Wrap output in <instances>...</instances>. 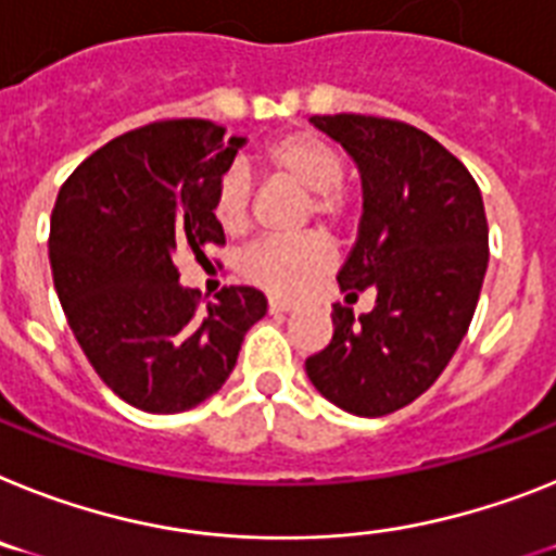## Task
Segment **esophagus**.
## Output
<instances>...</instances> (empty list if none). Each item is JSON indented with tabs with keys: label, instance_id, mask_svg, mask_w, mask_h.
Segmentation results:
<instances>
[{
	"label": "esophagus",
	"instance_id": "34e87169",
	"mask_svg": "<svg viewBox=\"0 0 556 556\" xmlns=\"http://www.w3.org/2000/svg\"><path fill=\"white\" fill-rule=\"evenodd\" d=\"M268 311H270V314H288V311H293V305H291V302H286V300H277V296H270Z\"/></svg>",
	"mask_w": 556,
	"mask_h": 556
}]
</instances>
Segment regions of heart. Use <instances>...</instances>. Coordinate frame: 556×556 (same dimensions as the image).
Wrapping results in <instances>:
<instances>
[{
    "label": "heart",
    "mask_w": 556,
    "mask_h": 556,
    "mask_svg": "<svg viewBox=\"0 0 556 556\" xmlns=\"http://www.w3.org/2000/svg\"><path fill=\"white\" fill-rule=\"evenodd\" d=\"M260 161L270 175L286 177L300 189L311 191V212L316 220L339 226L348 217V198L342 189L344 157L333 143L314 132H291L270 141ZM249 206L251 189L245 175L237 169L226 172L214 189V220L228 235H240L249 226ZM328 242L316 235L296 240H265L242 256V274L277 296L305 293L328 270Z\"/></svg>",
    "instance_id": "b5f03b06"
}]
</instances>
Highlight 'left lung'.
Segmentation results:
<instances>
[{
  "mask_svg": "<svg viewBox=\"0 0 556 556\" xmlns=\"http://www.w3.org/2000/svg\"><path fill=\"white\" fill-rule=\"evenodd\" d=\"M362 177V223L339 270L344 302L370 288L376 305L353 316L333 305V339L305 362L330 404L362 418L407 407L450 365L475 316L489 265L478 184L421 129L372 115H314Z\"/></svg>",
  "mask_w": 556,
  "mask_h": 556,
  "instance_id": "obj_1",
  "label": "left lung"
}]
</instances>
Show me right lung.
<instances>
[{
  "label": "right lung",
  "mask_w": 556,
  "mask_h": 556,
  "mask_svg": "<svg viewBox=\"0 0 556 556\" xmlns=\"http://www.w3.org/2000/svg\"><path fill=\"white\" fill-rule=\"evenodd\" d=\"M245 138L212 121L121 135L67 177L50 217V268L70 330L112 393L143 413H184L226 384L242 336L268 311L231 286L198 307L177 256L223 245L214 189Z\"/></svg>",
  "instance_id": "add662e5"
}]
</instances>
